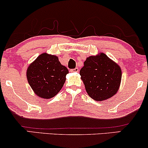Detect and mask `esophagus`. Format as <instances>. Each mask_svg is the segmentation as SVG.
I'll use <instances>...</instances> for the list:
<instances>
[{
    "label": "esophagus",
    "instance_id": "esophagus-1",
    "mask_svg": "<svg viewBox=\"0 0 148 148\" xmlns=\"http://www.w3.org/2000/svg\"><path fill=\"white\" fill-rule=\"evenodd\" d=\"M70 72H79V69H78L77 67H76V68L70 69Z\"/></svg>",
    "mask_w": 148,
    "mask_h": 148
}]
</instances>
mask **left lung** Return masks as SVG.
I'll return each mask as SVG.
<instances>
[{"label": "left lung", "instance_id": "left-lung-1", "mask_svg": "<svg viewBox=\"0 0 148 148\" xmlns=\"http://www.w3.org/2000/svg\"><path fill=\"white\" fill-rule=\"evenodd\" d=\"M80 75L88 95L100 101L116 94L121 82L122 71L118 64L101 53L86 58Z\"/></svg>", "mask_w": 148, "mask_h": 148}]
</instances>
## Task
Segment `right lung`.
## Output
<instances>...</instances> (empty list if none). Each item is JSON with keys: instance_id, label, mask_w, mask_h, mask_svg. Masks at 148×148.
<instances>
[{"instance_id": "1", "label": "right lung", "mask_w": 148, "mask_h": 148, "mask_svg": "<svg viewBox=\"0 0 148 148\" xmlns=\"http://www.w3.org/2000/svg\"><path fill=\"white\" fill-rule=\"evenodd\" d=\"M69 73L56 56L44 53L27 69L28 82L35 94L43 99L55 97L62 89Z\"/></svg>"}]
</instances>
